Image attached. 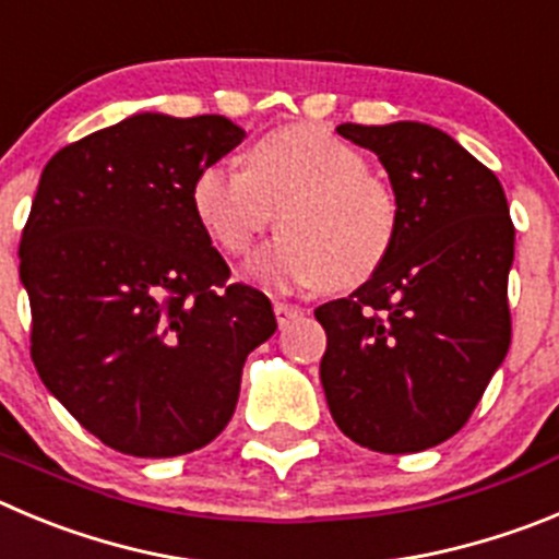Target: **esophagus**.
I'll use <instances>...</instances> for the list:
<instances>
[{
  "mask_svg": "<svg viewBox=\"0 0 559 559\" xmlns=\"http://www.w3.org/2000/svg\"><path fill=\"white\" fill-rule=\"evenodd\" d=\"M274 313H276V324L285 326V324H290L294 319H299L305 310L296 305H288V301H274Z\"/></svg>",
  "mask_w": 559,
  "mask_h": 559,
  "instance_id": "1",
  "label": "esophagus"
}]
</instances>
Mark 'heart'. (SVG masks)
I'll return each instance as SVG.
<instances>
[{
	"label": "heart",
	"instance_id": "b5f03b06",
	"mask_svg": "<svg viewBox=\"0 0 559 559\" xmlns=\"http://www.w3.org/2000/svg\"><path fill=\"white\" fill-rule=\"evenodd\" d=\"M191 204L204 233L233 258L252 252L280 210L283 235L249 265L271 288H357L385 263L399 227L396 197L368 171L366 155L313 124L254 141L243 171L204 166Z\"/></svg>",
	"mask_w": 559,
	"mask_h": 559
}]
</instances>
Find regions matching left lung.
I'll return each mask as SVG.
<instances>
[{
    "mask_svg": "<svg viewBox=\"0 0 559 559\" xmlns=\"http://www.w3.org/2000/svg\"><path fill=\"white\" fill-rule=\"evenodd\" d=\"M385 166L399 227L380 271L316 319L337 429L382 454L463 429L510 349L515 227L504 188L452 135L418 121L337 127Z\"/></svg>",
    "mask_w": 559,
    "mask_h": 559,
    "instance_id": "1",
    "label": "left lung"
}]
</instances>
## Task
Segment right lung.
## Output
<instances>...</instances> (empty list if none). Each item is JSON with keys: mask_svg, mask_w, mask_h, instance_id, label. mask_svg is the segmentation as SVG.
Masks as SVG:
<instances>
[{"mask_svg": "<svg viewBox=\"0 0 559 559\" xmlns=\"http://www.w3.org/2000/svg\"><path fill=\"white\" fill-rule=\"evenodd\" d=\"M243 141L224 116L135 112L46 163L19 243L29 355L91 435L132 457L207 447L238 404L269 296L229 283L191 186Z\"/></svg>", "mask_w": 559, "mask_h": 559, "instance_id": "right-lung-1", "label": "right lung"}]
</instances>
